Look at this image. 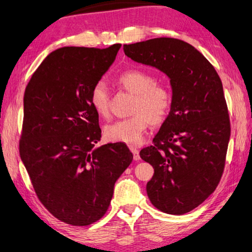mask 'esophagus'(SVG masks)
<instances>
[{
    "instance_id": "esophagus-1",
    "label": "esophagus",
    "mask_w": 252,
    "mask_h": 252,
    "mask_svg": "<svg viewBox=\"0 0 252 252\" xmlns=\"http://www.w3.org/2000/svg\"><path fill=\"white\" fill-rule=\"evenodd\" d=\"M129 149H130V151H132V153H133V158H134V160H140V153H138L137 148L129 147Z\"/></svg>"
}]
</instances>
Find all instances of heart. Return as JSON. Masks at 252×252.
I'll return each instance as SVG.
<instances>
[{"label": "heart", "mask_w": 252, "mask_h": 252, "mask_svg": "<svg viewBox=\"0 0 252 252\" xmlns=\"http://www.w3.org/2000/svg\"><path fill=\"white\" fill-rule=\"evenodd\" d=\"M117 84L134 94L132 117L120 119L104 128V136L112 142L136 144L142 141L150 124L159 126L168 117L173 107V92L166 84L156 83L152 74L140 69H130L120 74ZM90 102L101 117L110 114V95L103 82L96 83L91 91Z\"/></svg>", "instance_id": "b5f03b06"}]
</instances>
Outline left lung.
<instances>
[{"label":"left lung","instance_id":"left-lung-1","mask_svg":"<svg viewBox=\"0 0 252 252\" xmlns=\"http://www.w3.org/2000/svg\"><path fill=\"white\" fill-rule=\"evenodd\" d=\"M124 52L170 79V114L140 156L155 169L147 184L152 205L187 214L215 191L224 171L231 124L223 84L214 65L181 39H148L124 45Z\"/></svg>","mask_w":252,"mask_h":252}]
</instances>
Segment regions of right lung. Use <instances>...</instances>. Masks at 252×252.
I'll list each match as a JSON object with an SVG mask.
<instances>
[{"mask_svg":"<svg viewBox=\"0 0 252 252\" xmlns=\"http://www.w3.org/2000/svg\"><path fill=\"white\" fill-rule=\"evenodd\" d=\"M120 46L53 51L25 90L20 158L39 201L63 223L87 226L103 217L133 160L123 142L94 148L101 128L91 91Z\"/></svg>","mask_w":252,"mask_h":252,"instance_id":"right-lung-1","label":"right lung"}]
</instances>
